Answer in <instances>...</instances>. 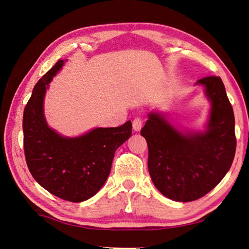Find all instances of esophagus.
I'll use <instances>...</instances> for the list:
<instances>
[{
    "mask_svg": "<svg viewBox=\"0 0 249 249\" xmlns=\"http://www.w3.org/2000/svg\"><path fill=\"white\" fill-rule=\"evenodd\" d=\"M142 124H143V119L141 117H135L133 120V129L135 131H140L142 127Z\"/></svg>",
    "mask_w": 249,
    "mask_h": 249,
    "instance_id": "obj_1",
    "label": "esophagus"
}]
</instances>
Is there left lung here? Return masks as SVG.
Returning a JSON list of instances; mask_svg holds the SVG:
<instances>
[{"instance_id":"left-lung-1","label":"left lung","mask_w":249,"mask_h":249,"mask_svg":"<svg viewBox=\"0 0 249 249\" xmlns=\"http://www.w3.org/2000/svg\"><path fill=\"white\" fill-rule=\"evenodd\" d=\"M212 103L208 130L183 134L160 114L150 113L141 135L148 145V171L154 185L176 201H193L220 183L236 153L235 116L222 80L201 78Z\"/></svg>"}]
</instances>
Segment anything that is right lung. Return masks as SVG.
Returning <instances> with one entry per match:
<instances>
[{"instance_id":"obj_1","label":"right lung","mask_w":249,"mask_h":249,"mask_svg":"<svg viewBox=\"0 0 249 249\" xmlns=\"http://www.w3.org/2000/svg\"><path fill=\"white\" fill-rule=\"evenodd\" d=\"M59 61L37 82L22 117L24 152L32 177L55 196L71 202L92 197L106 182L115 150L130 138L132 123L99 127L77 138L60 136L43 116L49 83L63 65Z\"/></svg>"}]
</instances>
